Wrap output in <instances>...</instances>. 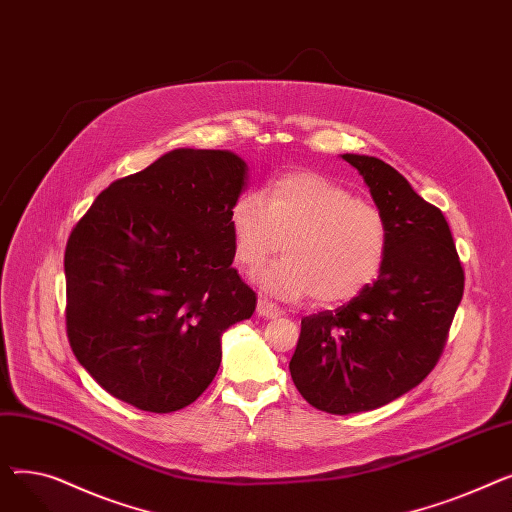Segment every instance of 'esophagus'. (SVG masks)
Masks as SVG:
<instances>
[{
	"mask_svg": "<svg viewBox=\"0 0 512 512\" xmlns=\"http://www.w3.org/2000/svg\"><path fill=\"white\" fill-rule=\"evenodd\" d=\"M257 313H259L261 317H265V319H276V317L282 315V311H280L274 303L267 301V299H259V303H257Z\"/></svg>",
	"mask_w": 512,
	"mask_h": 512,
	"instance_id": "34e87169",
	"label": "esophagus"
}]
</instances>
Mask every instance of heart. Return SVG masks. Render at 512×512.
<instances>
[{"label": "heart", "instance_id": "1", "mask_svg": "<svg viewBox=\"0 0 512 512\" xmlns=\"http://www.w3.org/2000/svg\"><path fill=\"white\" fill-rule=\"evenodd\" d=\"M263 195L236 197L228 226L234 257L249 272L276 255L284 238L286 255L257 274L267 294L280 301L313 294L319 305H336L355 299L380 276L388 224L378 207L307 170L276 176Z\"/></svg>", "mask_w": 512, "mask_h": 512}]
</instances>
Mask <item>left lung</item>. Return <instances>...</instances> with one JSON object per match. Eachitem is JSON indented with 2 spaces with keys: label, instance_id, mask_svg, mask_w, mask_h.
Wrapping results in <instances>:
<instances>
[{
  "label": "left lung",
  "instance_id": "8db88e82",
  "mask_svg": "<svg viewBox=\"0 0 512 512\" xmlns=\"http://www.w3.org/2000/svg\"><path fill=\"white\" fill-rule=\"evenodd\" d=\"M388 224V253L371 286L301 321L292 382L311 407L351 415L388 405L434 369L465 274L442 211L386 161L344 153Z\"/></svg>",
  "mask_w": 512,
  "mask_h": 512
}]
</instances>
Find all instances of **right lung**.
Wrapping results in <instances>:
<instances>
[{
	"mask_svg": "<svg viewBox=\"0 0 512 512\" xmlns=\"http://www.w3.org/2000/svg\"><path fill=\"white\" fill-rule=\"evenodd\" d=\"M247 174L232 151L174 149L112 182L74 226L68 340L118 400L149 413L188 407L220 369L222 334L253 315L228 226Z\"/></svg>",
	"mask_w": 512,
	"mask_h": 512,
	"instance_id": "right-lung-1",
	"label": "right lung"
}]
</instances>
